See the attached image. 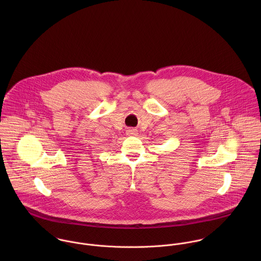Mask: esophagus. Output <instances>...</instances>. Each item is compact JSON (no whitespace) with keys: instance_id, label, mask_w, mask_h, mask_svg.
Instances as JSON below:
<instances>
[{"instance_id":"esophagus-1","label":"esophagus","mask_w":261,"mask_h":261,"mask_svg":"<svg viewBox=\"0 0 261 261\" xmlns=\"http://www.w3.org/2000/svg\"><path fill=\"white\" fill-rule=\"evenodd\" d=\"M126 135H128V136H137L138 135V129H136V128H128L126 130Z\"/></svg>"}]
</instances>
